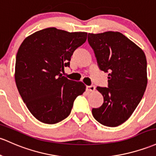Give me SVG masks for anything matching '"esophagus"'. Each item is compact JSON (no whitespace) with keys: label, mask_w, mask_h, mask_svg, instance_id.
Segmentation results:
<instances>
[{"label":"esophagus","mask_w":156,"mask_h":156,"mask_svg":"<svg viewBox=\"0 0 156 156\" xmlns=\"http://www.w3.org/2000/svg\"><path fill=\"white\" fill-rule=\"evenodd\" d=\"M95 90V87L94 85H90V86H87V90L89 92H94Z\"/></svg>","instance_id":"esophagus-1"}]
</instances>
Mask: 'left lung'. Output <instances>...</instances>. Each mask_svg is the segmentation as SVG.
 Masks as SVG:
<instances>
[{
	"label": "left lung",
	"mask_w": 156,
	"mask_h": 156,
	"mask_svg": "<svg viewBox=\"0 0 156 156\" xmlns=\"http://www.w3.org/2000/svg\"><path fill=\"white\" fill-rule=\"evenodd\" d=\"M99 69L108 73V87H97L104 103L92 113L104 126L115 127L129 119L141 101L147 84V59L140 47L122 33L88 34Z\"/></svg>",
	"instance_id": "obj_1"
}]
</instances>
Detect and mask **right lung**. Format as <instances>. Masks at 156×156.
Returning <instances> with one entry per match:
<instances>
[{
	"instance_id": "obj_1",
	"label": "right lung",
	"mask_w": 156,
	"mask_h": 156,
	"mask_svg": "<svg viewBox=\"0 0 156 156\" xmlns=\"http://www.w3.org/2000/svg\"><path fill=\"white\" fill-rule=\"evenodd\" d=\"M87 36V32L50 27L28 36L20 46L15 83L27 108L41 122L54 124L66 119L75 98L85 91L83 83L68 79L62 73Z\"/></svg>"
}]
</instances>
